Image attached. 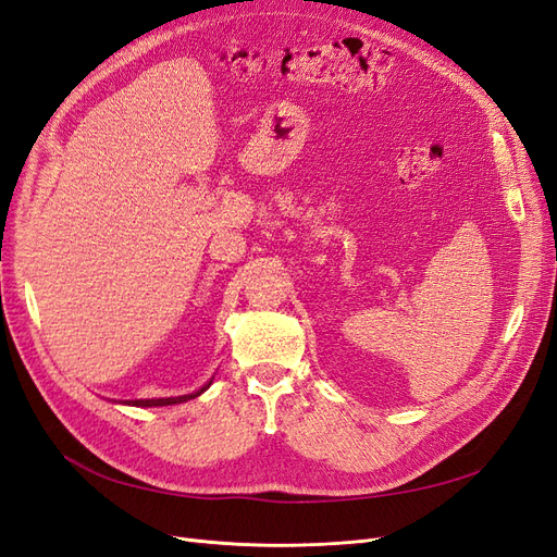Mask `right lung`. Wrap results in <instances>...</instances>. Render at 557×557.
Wrapping results in <instances>:
<instances>
[{"label":"right lung","instance_id":"obj_1","mask_svg":"<svg viewBox=\"0 0 557 557\" xmlns=\"http://www.w3.org/2000/svg\"><path fill=\"white\" fill-rule=\"evenodd\" d=\"M213 383V379L211 381H207L205 385L201 387H197V391H193V393H188V395H178V397H158V399H125V401H117V404H127V407H172V404H183V401H188V399H195V397H199L201 393L205 391H209V385Z\"/></svg>","mask_w":557,"mask_h":557}]
</instances>
